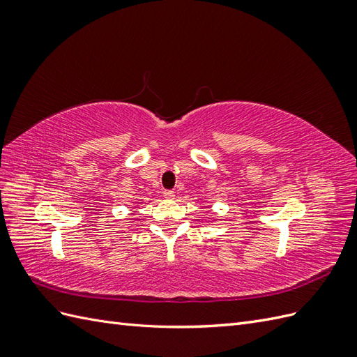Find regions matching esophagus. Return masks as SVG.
I'll use <instances>...</instances> for the list:
<instances>
[{
	"instance_id": "34e87169",
	"label": "esophagus",
	"mask_w": 357,
	"mask_h": 357,
	"mask_svg": "<svg viewBox=\"0 0 357 357\" xmlns=\"http://www.w3.org/2000/svg\"><path fill=\"white\" fill-rule=\"evenodd\" d=\"M164 197L167 198V199H172L176 197V193H174V190H165L164 192Z\"/></svg>"
}]
</instances>
